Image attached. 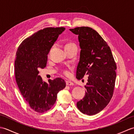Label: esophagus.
<instances>
[{"label":"esophagus","instance_id":"obj_1","mask_svg":"<svg viewBox=\"0 0 134 134\" xmlns=\"http://www.w3.org/2000/svg\"><path fill=\"white\" fill-rule=\"evenodd\" d=\"M65 83H66V85H68V86H72V85H74V83L72 82L69 81H65Z\"/></svg>","mask_w":134,"mask_h":134}]
</instances>
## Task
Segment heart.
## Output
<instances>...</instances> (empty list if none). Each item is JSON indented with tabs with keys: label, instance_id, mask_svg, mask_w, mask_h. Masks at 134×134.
<instances>
[{
	"label": "heart",
	"instance_id": "heart-1",
	"mask_svg": "<svg viewBox=\"0 0 134 134\" xmlns=\"http://www.w3.org/2000/svg\"><path fill=\"white\" fill-rule=\"evenodd\" d=\"M75 45V44H73V43H68V44H67L66 45H65V48H67V47H68L72 46V45ZM63 73H64V74L66 76H69V74H70V72L69 71L66 70L63 71Z\"/></svg>",
	"mask_w": 134,
	"mask_h": 134
}]
</instances>
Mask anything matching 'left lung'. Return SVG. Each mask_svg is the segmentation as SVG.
<instances>
[{"label": "left lung", "mask_w": 134, "mask_h": 134, "mask_svg": "<svg viewBox=\"0 0 134 134\" xmlns=\"http://www.w3.org/2000/svg\"><path fill=\"white\" fill-rule=\"evenodd\" d=\"M78 36L80 58L76 78L88 76L86 90L76 103L78 109L87 115L101 112L109 104L113 96L116 77V65L109 47L95 30L89 27L70 29Z\"/></svg>", "instance_id": "obj_1"}]
</instances>
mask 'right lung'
Listing matches in <instances>:
<instances>
[{"label":"right lung","mask_w":134,"mask_h":134,"mask_svg":"<svg viewBox=\"0 0 134 134\" xmlns=\"http://www.w3.org/2000/svg\"><path fill=\"white\" fill-rule=\"evenodd\" d=\"M64 27H47L38 31L20 44L16 53L15 75L17 85L30 108L38 113L49 110L57 94L65 87L61 78L48 82L38 75V69L46 67L48 54Z\"/></svg>","instance_id":"add662e5"}]
</instances>
